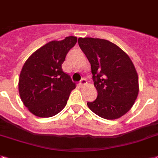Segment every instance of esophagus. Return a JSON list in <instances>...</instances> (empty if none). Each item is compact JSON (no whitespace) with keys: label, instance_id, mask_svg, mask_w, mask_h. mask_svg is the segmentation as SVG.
<instances>
[{"label":"esophagus","instance_id":"34e87169","mask_svg":"<svg viewBox=\"0 0 158 158\" xmlns=\"http://www.w3.org/2000/svg\"><path fill=\"white\" fill-rule=\"evenodd\" d=\"M86 84H87V79L83 78V79H82L81 80H80V82H79V86H80V87H83V86L86 85Z\"/></svg>","mask_w":158,"mask_h":158}]
</instances>
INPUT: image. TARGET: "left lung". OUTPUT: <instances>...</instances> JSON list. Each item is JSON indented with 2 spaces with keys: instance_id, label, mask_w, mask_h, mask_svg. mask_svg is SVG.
I'll return each instance as SVG.
<instances>
[{
  "instance_id": "obj_1",
  "label": "left lung",
  "mask_w": 158,
  "mask_h": 158,
  "mask_svg": "<svg viewBox=\"0 0 158 158\" xmlns=\"http://www.w3.org/2000/svg\"><path fill=\"white\" fill-rule=\"evenodd\" d=\"M78 43L92 67L97 97L88 108L103 118H119L131 110L139 93V79L127 53L112 42L79 38Z\"/></svg>"
}]
</instances>
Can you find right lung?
<instances>
[{
  "label": "right lung",
  "instance_id": "obj_1",
  "mask_svg": "<svg viewBox=\"0 0 158 158\" xmlns=\"http://www.w3.org/2000/svg\"><path fill=\"white\" fill-rule=\"evenodd\" d=\"M76 42L75 36L48 42L24 63L19 79V95L24 106L35 116L52 117L66 106L76 86L61 65Z\"/></svg>",
  "mask_w": 158,
  "mask_h": 158
}]
</instances>
